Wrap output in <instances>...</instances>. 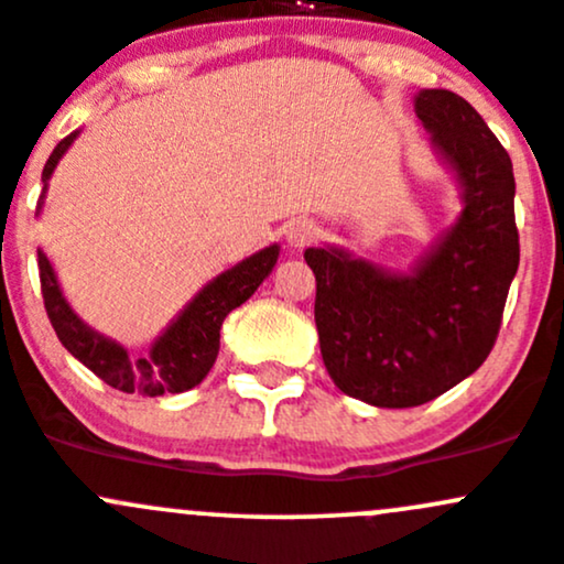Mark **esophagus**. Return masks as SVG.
I'll use <instances>...</instances> for the list:
<instances>
[{"label": "esophagus", "instance_id": "34e87169", "mask_svg": "<svg viewBox=\"0 0 564 564\" xmlns=\"http://www.w3.org/2000/svg\"><path fill=\"white\" fill-rule=\"evenodd\" d=\"M316 235H318V229L313 227L311 221H305V218H297V221H292L286 227V242L292 248L307 246V242H311Z\"/></svg>", "mask_w": 564, "mask_h": 564}]
</instances>
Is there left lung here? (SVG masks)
Segmentation results:
<instances>
[{"instance_id":"1","label":"left lung","mask_w":564,"mask_h":564,"mask_svg":"<svg viewBox=\"0 0 564 564\" xmlns=\"http://www.w3.org/2000/svg\"><path fill=\"white\" fill-rule=\"evenodd\" d=\"M416 116L462 188L459 218L411 272L307 248L316 329L335 387L376 408L435 400L484 365L519 270L513 164L470 102L416 94Z\"/></svg>"}]
</instances>
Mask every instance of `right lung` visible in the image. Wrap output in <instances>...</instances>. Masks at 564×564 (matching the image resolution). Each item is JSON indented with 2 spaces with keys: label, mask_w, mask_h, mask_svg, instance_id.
I'll use <instances>...</instances> for the list:
<instances>
[{
  "label": "right lung",
  "mask_w": 564,
  "mask_h": 564,
  "mask_svg": "<svg viewBox=\"0 0 564 564\" xmlns=\"http://www.w3.org/2000/svg\"><path fill=\"white\" fill-rule=\"evenodd\" d=\"M78 132L67 134L56 148L43 167V183L47 188V177L56 170L58 159L67 153ZM45 197V194H43ZM40 197V207H43ZM281 248L270 246L262 248L253 257L242 259L232 270L221 272L197 294L181 316L170 324L148 354L129 357L127 348L118 346L110 337L99 335L88 327L78 313L69 307L58 289L56 272L43 251H37L40 267V286H43V300L47 318H51L56 337L62 346L83 361L94 376L102 378L105 383L127 394L159 397V394H177V391L194 389L210 372L213 361L218 357V343H221V324L235 307L251 297L272 272L278 262Z\"/></svg>",
  "instance_id": "obj_1"
}]
</instances>
